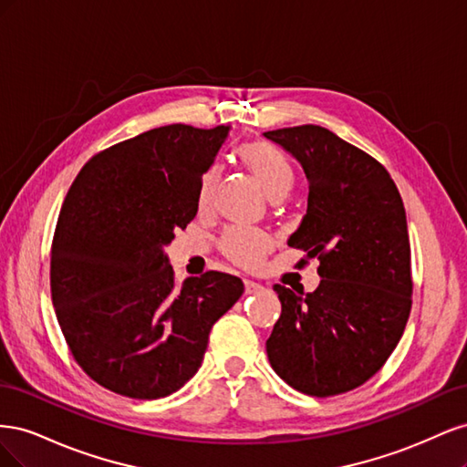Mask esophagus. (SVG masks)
<instances>
[{"mask_svg":"<svg viewBox=\"0 0 467 467\" xmlns=\"http://www.w3.org/2000/svg\"><path fill=\"white\" fill-rule=\"evenodd\" d=\"M263 290V286L259 285V282H253V280H245V294H255Z\"/></svg>","mask_w":467,"mask_h":467,"instance_id":"34e87169","label":"esophagus"}]
</instances>
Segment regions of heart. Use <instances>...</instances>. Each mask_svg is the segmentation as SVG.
<instances>
[{"instance_id": "heart-1", "label": "heart", "mask_w": 467, "mask_h": 467, "mask_svg": "<svg viewBox=\"0 0 467 467\" xmlns=\"http://www.w3.org/2000/svg\"><path fill=\"white\" fill-rule=\"evenodd\" d=\"M242 163L249 169V173L259 181L265 194L271 202H282L288 199L294 189L296 173L294 165L285 153L266 142H251L239 150ZM222 171L214 165L202 175L199 185V206L204 210L214 201L216 189L220 185ZM271 242L259 230L249 228H234L228 230L222 237V251L225 257L242 266H255L265 255Z\"/></svg>"}]
</instances>
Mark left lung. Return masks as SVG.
Returning a JSON list of instances; mask_svg holds the SVG:
<instances>
[{"mask_svg": "<svg viewBox=\"0 0 467 467\" xmlns=\"http://www.w3.org/2000/svg\"><path fill=\"white\" fill-rule=\"evenodd\" d=\"M300 161L307 210L288 245L317 257L314 292L275 285L282 314L266 341L273 370L316 398L362 386L398 347L411 312V247L386 167L316 124L265 132Z\"/></svg>", "mask_w": 467, "mask_h": 467, "instance_id": "left-lung-1", "label": "left lung"}]
</instances>
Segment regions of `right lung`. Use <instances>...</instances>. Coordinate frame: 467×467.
<instances>
[{
	"label": "right lung",
	"mask_w": 467,
	"mask_h": 467,
	"mask_svg": "<svg viewBox=\"0 0 467 467\" xmlns=\"http://www.w3.org/2000/svg\"><path fill=\"white\" fill-rule=\"evenodd\" d=\"M230 126L169 124L83 165L56 223L50 290L74 358L99 386L160 400L201 368L208 335L242 298L237 276L175 285L165 247L199 210V185Z\"/></svg>",
	"instance_id": "obj_1"
}]
</instances>
